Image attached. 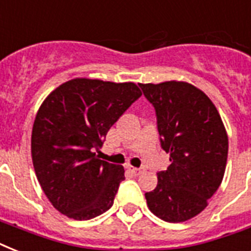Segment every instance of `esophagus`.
<instances>
[{"mask_svg":"<svg viewBox=\"0 0 251 251\" xmlns=\"http://www.w3.org/2000/svg\"><path fill=\"white\" fill-rule=\"evenodd\" d=\"M129 171L131 172L133 175L139 176V175H142L143 172H145V168H134V167H130V168H129Z\"/></svg>","mask_w":251,"mask_h":251,"instance_id":"1","label":"esophagus"}]
</instances>
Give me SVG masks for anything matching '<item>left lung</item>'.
Masks as SVG:
<instances>
[{"mask_svg": "<svg viewBox=\"0 0 251 251\" xmlns=\"http://www.w3.org/2000/svg\"><path fill=\"white\" fill-rule=\"evenodd\" d=\"M155 106L161 147L171 165L157 173V186L146 193L150 211L168 223L201 214L224 177L228 135L215 104L187 82L139 83Z\"/></svg>", "mask_w": 251, "mask_h": 251, "instance_id": "obj_1", "label": "left lung"}]
</instances>
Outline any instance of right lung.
<instances>
[{
	"instance_id": "obj_1",
	"label": "right lung",
	"mask_w": 251,
	"mask_h": 251,
	"mask_svg": "<svg viewBox=\"0 0 251 251\" xmlns=\"http://www.w3.org/2000/svg\"><path fill=\"white\" fill-rule=\"evenodd\" d=\"M142 95L133 82L68 80L45 98L31 135V155L41 189L57 211L88 220L113 204L122 165L100 160L108 130Z\"/></svg>"
}]
</instances>
